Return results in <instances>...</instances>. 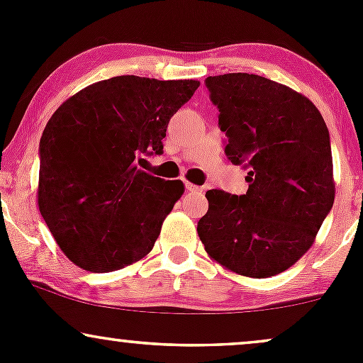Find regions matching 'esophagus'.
I'll return each instance as SVG.
<instances>
[{
	"label": "esophagus",
	"mask_w": 363,
	"mask_h": 363,
	"mask_svg": "<svg viewBox=\"0 0 363 363\" xmlns=\"http://www.w3.org/2000/svg\"><path fill=\"white\" fill-rule=\"evenodd\" d=\"M186 191H189V193H201V187L199 186H194L191 184V182H186Z\"/></svg>",
	"instance_id": "esophagus-1"
}]
</instances>
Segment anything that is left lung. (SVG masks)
Segmentation results:
<instances>
[{
	"instance_id": "left-lung-1",
	"label": "left lung",
	"mask_w": 363,
	"mask_h": 363,
	"mask_svg": "<svg viewBox=\"0 0 363 363\" xmlns=\"http://www.w3.org/2000/svg\"><path fill=\"white\" fill-rule=\"evenodd\" d=\"M228 160L247 169L249 189L206 191L198 222L206 252L230 272L268 278L309 251L335 203L329 131L318 107L259 74L208 77Z\"/></svg>"
}]
</instances>
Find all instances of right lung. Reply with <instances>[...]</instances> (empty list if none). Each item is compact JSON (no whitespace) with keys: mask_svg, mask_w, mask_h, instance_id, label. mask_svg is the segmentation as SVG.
<instances>
[{"mask_svg":"<svg viewBox=\"0 0 363 363\" xmlns=\"http://www.w3.org/2000/svg\"><path fill=\"white\" fill-rule=\"evenodd\" d=\"M198 86L124 74L89 85L57 107L40 138L37 199L69 261L107 273L152 251L184 184L138 165L164 153L170 118Z\"/></svg>","mask_w":363,"mask_h":363,"instance_id":"1","label":"right lung"}]
</instances>
